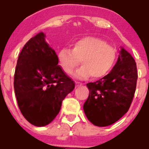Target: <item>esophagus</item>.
Returning a JSON list of instances; mask_svg holds the SVG:
<instances>
[{
  "mask_svg": "<svg viewBox=\"0 0 149 149\" xmlns=\"http://www.w3.org/2000/svg\"><path fill=\"white\" fill-rule=\"evenodd\" d=\"M76 84H77V86H81V85H82V83H81V82H78V81H77L76 82Z\"/></svg>",
  "mask_w": 149,
  "mask_h": 149,
  "instance_id": "34e87169",
  "label": "esophagus"
}]
</instances>
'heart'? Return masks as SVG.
<instances>
[{
  "label": "heart",
  "instance_id": "heart-1",
  "mask_svg": "<svg viewBox=\"0 0 149 149\" xmlns=\"http://www.w3.org/2000/svg\"><path fill=\"white\" fill-rule=\"evenodd\" d=\"M116 57L117 51L113 46L95 37H82L73 43L72 49L62 48L57 52L59 65L67 74L73 72L81 60L83 66L74 73L80 79L105 77L114 67Z\"/></svg>",
  "mask_w": 149,
  "mask_h": 149
}]
</instances>
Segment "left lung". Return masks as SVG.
<instances>
[{"label":"left lung","mask_w":149,"mask_h":149,"mask_svg":"<svg viewBox=\"0 0 149 149\" xmlns=\"http://www.w3.org/2000/svg\"><path fill=\"white\" fill-rule=\"evenodd\" d=\"M136 63L122 49L117 62L109 73L95 82L88 83L89 95L84 104L88 120L96 126L114 124L128 112L137 81Z\"/></svg>","instance_id":"8db88e82"}]
</instances>
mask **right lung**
<instances>
[{"mask_svg":"<svg viewBox=\"0 0 149 149\" xmlns=\"http://www.w3.org/2000/svg\"><path fill=\"white\" fill-rule=\"evenodd\" d=\"M40 33L28 41L18 56L14 91L22 115L35 126L55 119L63 100L74 89L75 82L58 65L57 55Z\"/></svg>","mask_w":149,"mask_h":149,"instance_id":"obj_1","label":"right lung"}]
</instances>
